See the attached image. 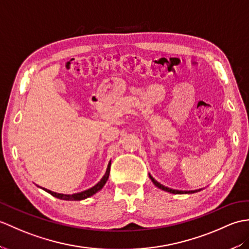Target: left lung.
<instances>
[{
	"label": "left lung",
	"mask_w": 249,
	"mask_h": 249,
	"mask_svg": "<svg viewBox=\"0 0 249 249\" xmlns=\"http://www.w3.org/2000/svg\"><path fill=\"white\" fill-rule=\"evenodd\" d=\"M148 175H149V178H151V180L153 181V183L155 184L156 187L159 188V189H161V190H163V191H166V192L173 193V194H192V193H196V192H198V191H200V190H203V189H198V190H194V191H179V190L170 189V188H167V187H164L163 184L159 183L157 180H155V179L153 178V176H152L151 174H148Z\"/></svg>",
	"instance_id": "obj_1"
}]
</instances>
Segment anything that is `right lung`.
I'll return each instance as SVG.
<instances>
[{
  "label": "right lung",
  "instance_id": "1",
  "mask_svg": "<svg viewBox=\"0 0 249 249\" xmlns=\"http://www.w3.org/2000/svg\"><path fill=\"white\" fill-rule=\"evenodd\" d=\"M110 165H111V161H109L105 175L103 176V178L101 179V180L98 181L95 184V186H93L92 188L86 190V191H83V192L74 193V194H61V193L53 192V191L48 190V189H45V188H42V189L44 191H46V192H48V193H50L51 195H53L54 197H57V198H59V199H63V200H83V199H86V198L90 197V196L94 195L96 192H98V191L102 190V188L104 186H105V183L107 182L108 178H109V174H110ZM40 188H41V187H40Z\"/></svg>",
  "mask_w": 249,
  "mask_h": 249
}]
</instances>
